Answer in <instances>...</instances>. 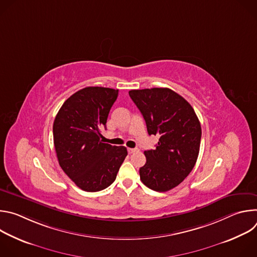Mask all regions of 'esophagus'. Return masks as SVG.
<instances>
[{
	"mask_svg": "<svg viewBox=\"0 0 257 257\" xmlns=\"http://www.w3.org/2000/svg\"><path fill=\"white\" fill-rule=\"evenodd\" d=\"M137 152H138V150H137V149H128V153H129V155L134 154V153H137Z\"/></svg>",
	"mask_w": 257,
	"mask_h": 257,
	"instance_id": "esophagus-1",
	"label": "esophagus"
}]
</instances>
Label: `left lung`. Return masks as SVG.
<instances>
[{
    "instance_id": "left-lung-1",
    "label": "left lung",
    "mask_w": 257,
    "mask_h": 257,
    "mask_svg": "<svg viewBox=\"0 0 257 257\" xmlns=\"http://www.w3.org/2000/svg\"><path fill=\"white\" fill-rule=\"evenodd\" d=\"M142 114L150 135H159L156 150L145 151L146 163L139 170L145 186L169 191L190 174L198 158L201 126L191 104L170 88L129 91Z\"/></svg>"
}]
</instances>
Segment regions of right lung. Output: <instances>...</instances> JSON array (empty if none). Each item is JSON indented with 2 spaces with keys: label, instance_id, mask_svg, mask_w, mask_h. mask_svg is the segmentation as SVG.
<instances>
[{
  "label": "right lung",
  "instance_id": "add662e5",
  "mask_svg": "<svg viewBox=\"0 0 257 257\" xmlns=\"http://www.w3.org/2000/svg\"><path fill=\"white\" fill-rule=\"evenodd\" d=\"M118 91L98 86L82 88L63 103L54 121V144L60 167L87 192L111 185L128 155L125 146L100 140V129L105 127Z\"/></svg>",
  "mask_w": 257,
  "mask_h": 257
}]
</instances>
